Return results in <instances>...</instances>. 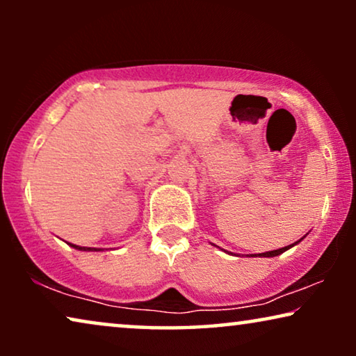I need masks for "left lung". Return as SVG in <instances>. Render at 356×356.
Masks as SVG:
<instances>
[{
  "instance_id": "8db88e82",
  "label": "left lung",
  "mask_w": 356,
  "mask_h": 356,
  "mask_svg": "<svg viewBox=\"0 0 356 356\" xmlns=\"http://www.w3.org/2000/svg\"><path fill=\"white\" fill-rule=\"evenodd\" d=\"M305 238V236H303ZM303 238H301V240H303ZM301 240H298V241H295L293 245H289V246H285V248H280V250H274V251H267V252H261V254H252V256H261V257H274V256H279V254H282V252H285L286 250H290V248H293L295 245H298V243L301 241ZM251 256V257H252Z\"/></svg>"
}]
</instances>
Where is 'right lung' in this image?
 <instances>
[{
  "label": "right lung",
  "mask_w": 356,
  "mask_h": 356,
  "mask_svg": "<svg viewBox=\"0 0 356 356\" xmlns=\"http://www.w3.org/2000/svg\"><path fill=\"white\" fill-rule=\"evenodd\" d=\"M71 246L76 248V250H79V251H102V250H97V248H86V246H77V245H71Z\"/></svg>",
  "instance_id": "right-lung-1"
}]
</instances>
